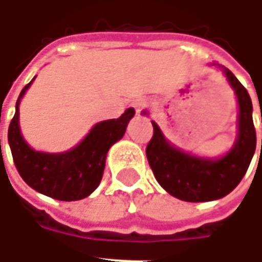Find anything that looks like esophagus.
I'll list each match as a JSON object with an SVG mask.
<instances>
[{
  "mask_svg": "<svg viewBox=\"0 0 262 262\" xmlns=\"http://www.w3.org/2000/svg\"><path fill=\"white\" fill-rule=\"evenodd\" d=\"M147 105V102L146 101H143V99H139V101H135V102L132 103V108H135V111H136V114H140V111H142L144 106Z\"/></svg>",
  "mask_w": 262,
  "mask_h": 262,
  "instance_id": "1",
  "label": "esophagus"
}]
</instances>
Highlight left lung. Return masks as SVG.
<instances>
[{
    "instance_id": "1",
    "label": "left lung",
    "mask_w": 262,
    "mask_h": 262,
    "mask_svg": "<svg viewBox=\"0 0 262 262\" xmlns=\"http://www.w3.org/2000/svg\"><path fill=\"white\" fill-rule=\"evenodd\" d=\"M220 70L234 90L238 103V133L229 153L220 159H202L184 153L170 144L157 123L151 122L154 133L146 148L148 164L160 185L181 201L208 202L226 196L240 184L255 151L257 136L251 98L230 70Z\"/></svg>"
}]
</instances>
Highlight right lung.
<instances>
[{"label":"right lung","mask_w":262,"mask_h":262,"mask_svg":"<svg viewBox=\"0 0 262 262\" xmlns=\"http://www.w3.org/2000/svg\"><path fill=\"white\" fill-rule=\"evenodd\" d=\"M33 80L20 91L14 118L9 123L8 143L15 167L29 187L46 196L59 201L84 199L99 185L108 150L123 137L135 109H126L118 119L97 123L85 139L69 151H35L25 142L19 129V102Z\"/></svg>","instance_id":"obj_1"}]
</instances>
